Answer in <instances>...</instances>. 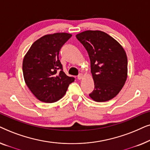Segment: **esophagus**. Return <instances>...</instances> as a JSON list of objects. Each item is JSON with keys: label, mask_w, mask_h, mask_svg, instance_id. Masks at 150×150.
Listing matches in <instances>:
<instances>
[{"label": "esophagus", "mask_w": 150, "mask_h": 150, "mask_svg": "<svg viewBox=\"0 0 150 150\" xmlns=\"http://www.w3.org/2000/svg\"><path fill=\"white\" fill-rule=\"evenodd\" d=\"M83 74H79V76H78V79L81 80V79H83Z\"/></svg>", "instance_id": "esophagus-1"}]
</instances>
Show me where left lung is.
Segmentation results:
<instances>
[{
	"mask_svg": "<svg viewBox=\"0 0 150 150\" xmlns=\"http://www.w3.org/2000/svg\"><path fill=\"white\" fill-rule=\"evenodd\" d=\"M76 38L87 50L95 89L90 98L106 102L117 95L128 76V59L120 43L101 30H85Z\"/></svg>",
	"mask_w": 150,
	"mask_h": 150,
	"instance_id": "1",
	"label": "left lung"
}]
</instances>
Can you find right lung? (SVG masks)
Listing matches in <instances>:
<instances>
[{
	"instance_id": "obj_1",
	"label": "right lung",
	"mask_w": 150,
	"mask_h": 150,
	"mask_svg": "<svg viewBox=\"0 0 150 150\" xmlns=\"http://www.w3.org/2000/svg\"><path fill=\"white\" fill-rule=\"evenodd\" d=\"M57 33L36 40L24 57L22 71L24 81L33 94L41 102L52 103L62 98L75 79L67 76L59 59L61 47L71 37Z\"/></svg>"
}]
</instances>
